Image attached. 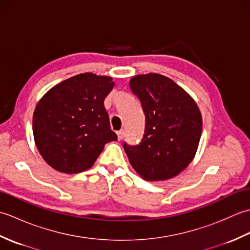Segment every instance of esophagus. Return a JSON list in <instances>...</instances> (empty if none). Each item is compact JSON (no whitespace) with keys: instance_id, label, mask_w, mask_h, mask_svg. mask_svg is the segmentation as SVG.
<instances>
[{"instance_id":"34e87169","label":"esophagus","mask_w":250,"mask_h":250,"mask_svg":"<svg viewBox=\"0 0 250 250\" xmlns=\"http://www.w3.org/2000/svg\"><path fill=\"white\" fill-rule=\"evenodd\" d=\"M117 136H118V140H119V141H121L122 139H124V136H125V130H120V131L117 132Z\"/></svg>"}]
</instances>
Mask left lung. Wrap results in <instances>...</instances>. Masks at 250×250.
I'll return each instance as SVG.
<instances>
[{"mask_svg": "<svg viewBox=\"0 0 250 250\" xmlns=\"http://www.w3.org/2000/svg\"><path fill=\"white\" fill-rule=\"evenodd\" d=\"M130 88L145 114L139 145L124 143L131 166L150 182L173 178L193 160L202 133V116L194 100L160 74L131 78Z\"/></svg>", "mask_w": 250, "mask_h": 250, "instance_id": "left-lung-1", "label": "left lung"}]
</instances>
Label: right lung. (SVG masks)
<instances>
[{"mask_svg":"<svg viewBox=\"0 0 250 250\" xmlns=\"http://www.w3.org/2000/svg\"><path fill=\"white\" fill-rule=\"evenodd\" d=\"M114 86L111 77L83 73L56 84L40 100L33 114L34 141L52 168L86 171L106 143L117 141L104 107Z\"/></svg>","mask_w":250,"mask_h":250,"instance_id":"right-lung-1","label":"right lung"}]
</instances>
